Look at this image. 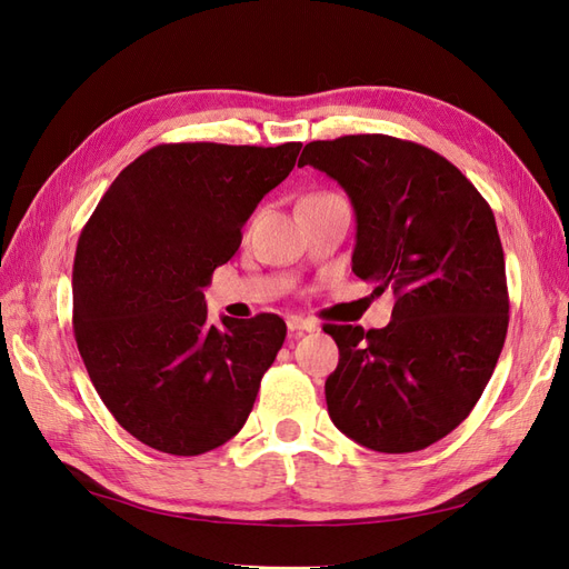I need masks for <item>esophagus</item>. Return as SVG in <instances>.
Wrapping results in <instances>:
<instances>
[{
	"instance_id": "esophagus-1",
	"label": "esophagus",
	"mask_w": 569,
	"mask_h": 569,
	"mask_svg": "<svg viewBox=\"0 0 569 569\" xmlns=\"http://www.w3.org/2000/svg\"><path fill=\"white\" fill-rule=\"evenodd\" d=\"M287 330H289L291 337H299L303 332H316L318 325L313 320H306V318H297L295 316V318L287 320Z\"/></svg>"
}]
</instances>
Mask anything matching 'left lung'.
Returning a JSON list of instances; mask_svg holds the SVG:
<instances>
[{"label": "left lung", "instance_id": "1", "mask_svg": "<svg viewBox=\"0 0 569 569\" xmlns=\"http://www.w3.org/2000/svg\"><path fill=\"white\" fill-rule=\"evenodd\" d=\"M303 166L347 189L353 272L396 295L382 330L322 327L339 347L327 410L366 449L422 451L470 416L506 341L510 301L491 206L441 153L389 134L311 142Z\"/></svg>", "mask_w": 569, "mask_h": 569}]
</instances>
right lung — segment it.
<instances>
[{
  "label": "right lung",
  "instance_id": "add662e5",
  "mask_svg": "<svg viewBox=\"0 0 569 569\" xmlns=\"http://www.w3.org/2000/svg\"><path fill=\"white\" fill-rule=\"evenodd\" d=\"M301 142L157 144L107 189L73 263V335L118 425L170 456L213 451L244 427L287 325H211L203 287L242 226L297 163Z\"/></svg>",
  "mask_w": 569,
  "mask_h": 569
}]
</instances>
